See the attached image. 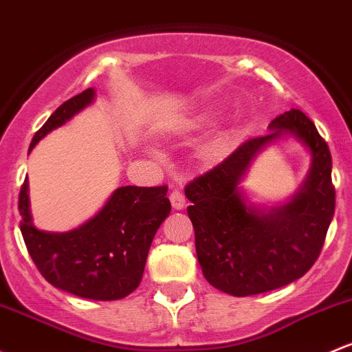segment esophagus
<instances>
[{"mask_svg":"<svg viewBox=\"0 0 352 352\" xmlns=\"http://www.w3.org/2000/svg\"><path fill=\"white\" fill-rule=\"evenodd\" d=\"M170 202H172V207L175 208V210H180V208L185 207L187 199H185L184 192H180L179 188H175V190L170 192Z\"/></svg>","mask_w":352,"mask_h":352,"instance_id":"1","label":"esophagus"}]
</instances>
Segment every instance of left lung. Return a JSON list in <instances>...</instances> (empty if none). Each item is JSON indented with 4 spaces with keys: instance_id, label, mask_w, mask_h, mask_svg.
Instances as JSON below:
<instances>
[{
    "instance_id": "obj_1",
    "label": "left lung",
    "mask_w": 352,
    "mask_h": 352,
    "mask_svg": "<svg viewBox=\"0 0 352 352\" xmlns=\"http://www.w3.org/2000/svg\"><path fill=\"white\" fill-rule=\"evenodd\" d=\"M269 129L272 132L245 140L185 187L204 276L215 289L237 297L274 291L302 277L318 261L336 208L333 158L314 123L292 108ZM283 133L308 146L311 172L291 203L265 214L245 206L236 185L250 160Z\"/></svg>"
}]
</instances>
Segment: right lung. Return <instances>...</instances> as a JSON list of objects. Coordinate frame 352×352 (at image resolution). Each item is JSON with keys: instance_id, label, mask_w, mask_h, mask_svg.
Masks as SVG:
<instances>
[{"instance_id": "add662e5", "label": "right lung", "mask_w": 352, "mask_h": 352, "mask_svg": "<svg viewBox=\"0 0 352 352\" xmlns=\"http://www.w3.org/2000/svg\"><path fill=\"white\" fill-rule=\"evenodd\" d=\"M94 95L88 88L58 107L34 133L30 150L46 133L90 105ZM167 192V185L120 187L82 227L50 234L33 226L25 179L18 199L19 229L34 265L50 284L85 299H123L140 284L153 237L170 214Z\"/></svg>"}]
</instances>
